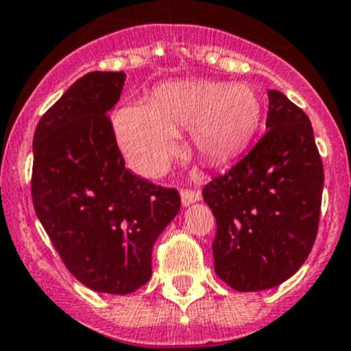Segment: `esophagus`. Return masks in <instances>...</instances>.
Listing matches in <instances>:
<instances>
[{
	"label": "esophagus",
	"instance_id": "obj_1",
	"mask_svg": "<svg viewBox=\"0 0 351 351\" xmlns=\"http://www.w3.org/2000/svg\"><path fill=\"white\" fill-rule=\"evenodd\" d=\"M198 200H202V193L198 190H188V188L182 190V204L185 206L195 204Z\"/></svg>",
	"mask_w": 351,
	"mask_h": 351
}]
</instances>
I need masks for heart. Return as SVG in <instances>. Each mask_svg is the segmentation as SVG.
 Masks as SVG:
<instances>
[{"label":"heart","mask_w":351,"mask_h":351,"mask_svg":"<svg viewBox=\"0 0 351 351\" xmlns=\"http://www.w3.org/2000/svg\"><path fill=\"white\" fill-rule=\"evenodd\" d=\"M261 123V101L245 82H178L154 92L147 106L116 114V132L136 173L154 178L176 153V139L191 129L202 158L220 163L250 143Z\"/></svg>","instance_id":"heart-1"}]
</instances>
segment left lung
<instances>
[{
  "label": "left lung",
  "mask_w": 351,
  "mask_h": 351,
  "mask_svg": "<svg viewBox=\"0 0 351 351\" xmlns=\"http://www.w3.org/2000/svg\"><path fill=\"white\" fill-rule=\"evenodd\" d=\"M265 134L204 188L217 222L215 272L235 291H263L308 259L319 225L323 161L304 110L269 90Z\"/></svg>",
  "instance_id": "left-lung-1"
}]
</instances>
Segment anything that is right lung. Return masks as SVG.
<instances>
[{
	"mask_svg": "<svg viewBox=\"0 0 351 351\" xmlns=\"http://www.w3.org/2000/svg\"><path fill=\"white\" fill-rule=\"evenodd\" d=\"M126 73L90 72L40 119L33 136L32 197L70 274L97 293L129 294L151 278V252L180 212L176 188L124 165L108 112Z\"/></svg>",
	"mask_w": 351,
	"mask_h": 351,
	"instance_id": "obj_1",
	"label": "right lung"
}]
</instances>
